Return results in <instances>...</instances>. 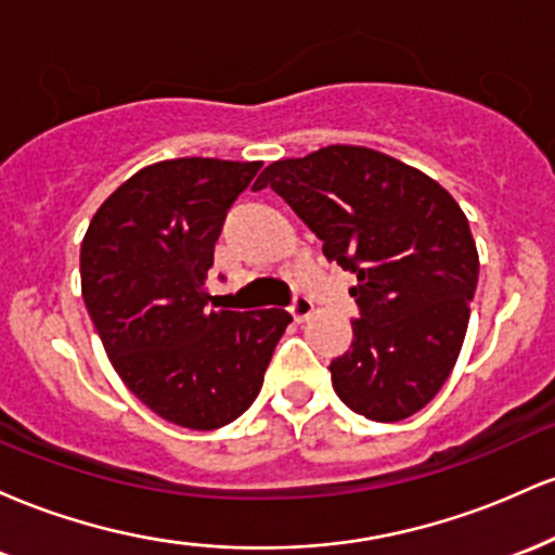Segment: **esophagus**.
<instances>
[{
  "instance_id": "obj_1",
  "label": "esophagus",
  "mask_w": 555,
  "mask_h": 555,
  "mask_svg": "<svg viewBox=\"0 0 555 555\" xmlns=\"http://www.w3.org/2000/svg\"><path fill=\"white\" fill-rule=\"evenodd\" d=\"M289 313H292V318H295L297 323H302L305 318L313 313V302H310L308 297H295V302L289 305Z\"/></svg>"
}]
</instances>
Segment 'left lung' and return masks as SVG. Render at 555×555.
I'll use <instances>...</instances> for the list:
<instances>
[{
    "label": "left lung",
    "mask_w": 555,
    "mask_h": 555,
    "mask_svg": "<svg viewBox=\"0 0 555 555\" xmlns=\"http://www.w3.org/2000/svg\"><path fill=\"white\" fill-rule=\"evenodd\" d=\"M263 188L315 232L323 256L358 276L352 347L328 365L334 391L375 423L415 415L441 391L467 334L480 258L460 203L362 145L273 162L256 182Z\"/></svg>",
    "instance_id": "8db88e82"
}]
</instances>
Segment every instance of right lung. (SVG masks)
<instances>
[{"instance_id": "1", "label": "right lung", "mask_w": 555, "mask_h": 555, "mask_svg": "<svg viewBox=\"0 0 555 555\" xmlns=\"http://www.w3.org/2000/svg\"><path fill=\"white\" fill-rule=\"evenodd\" d=\"M260 167L197 156L151 164L101 203L82 237V299L114 371L180 428L237 420L292 323L282 308L208 305L214 245Z\"/></svg>"}]
</instances>
